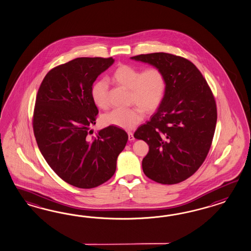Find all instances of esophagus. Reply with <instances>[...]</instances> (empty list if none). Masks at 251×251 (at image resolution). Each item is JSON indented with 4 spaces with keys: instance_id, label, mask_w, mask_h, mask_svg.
Returning <instances> with one entry per match:
<instances>
[{
    "instance_id": "esophagus-1",
    "label": "esophagus",
    "mask_w": 251,
    "mask_h": 251,
    "mask_svg": "<svg viewBox=\"0 0 251 251\" xmlns=\"http://www.w3.org/2000/svg\"><path fill=\"white\" fill-rule=\"evenodd\" d=\"M128 136H129V141H134V136H133V133L132 132H130V131H129L128 132Z\"/></svg>"
}]
</instances>
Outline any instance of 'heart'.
<instances>
[{"label": "heart", "instance_id": "1", "mask_svg": "<svg viewBox=\"0 0 251 251\" xmlns=\"http://www.w3.org/2000/svg\"><path fill=\"white\" fill-rule=\"evenodd\" d=\"M127 64H121L112 71L110 79L113 83L129 89L130 104L133 108H115L103 116L106 126L131 129L143 119V110L153 112L162 104L167 87L166 76L162 69L150 67L143 70ZM108 86L105 80H97L91 87V98L96 106L106 108L108 105Z\"/></svg>", "mask_w": 251, "mask_h": 251}]
</instances>
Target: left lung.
Returning a JSON list of instances; mask_svg holds the SVG:
<instances>
[{"label": "left lung", "instance_id": "obj_1", "mask_svg": "<svg viewBox=\"0 0 251 251\" xmlns=\"http://www.w3.org/2000/svg\"><path fill=\"white\" fill-rule=\"evenodd\" d=\"M130 58L162 69L167 80L162 104L134 132L149 145L143 173L163 184L183 182L202 165L210 149L217 119L213 93L198 68L183 57L152 53Z\"/></svg>", "mask_w": 251, "mask_h": 251}]
</instances>
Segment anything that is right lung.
Instances as JSON below:
<instances>
[{
  "instance_id": "right-lung-1",
  "label": "right lung",
  "mask_w": 251,
  "mask_h": 251,
  "mask_svg": "<svg viewBox=\"0 0 251 251\" xmlns=\"http://www.w3.org/2000/svg\"><path fill=\"white\" fill-rule=\"evenodd\" d=\"M112 57H78L48 72L38 89L33 128L42 155L65 182L94 188L114 175L118 156L128 134L114 126L89 137L98 108L91 87L107 70Z\"/></svg>"
}]
</instances>
